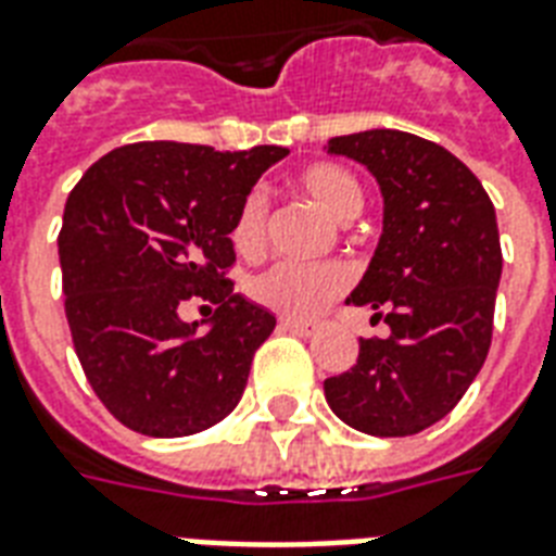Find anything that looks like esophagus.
Segmentation results:
<instances>
[{
  "mask_svg": "<svg viewBox=\"0 0 556 556\" xmlns=\"http://www.w3.org/2000/svg\"><path fill=\"white\" fill-rule=\"evenodd\" d=\"M279 329H286V332L294 334H312L317 329L315 320H296V317H282L279 320Z\"/></svg>",
  "mask_w": 556,
  "mask_h": 556,
  "instance_id": "esophagus-1",
  "label": "esophagus"
}]
</instances>
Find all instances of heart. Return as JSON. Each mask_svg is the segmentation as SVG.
Wrapping results in <instances>:
<instances>
[{
	"instance_id": "heart-1",
	"label": "heart",
	"mask_w": 556,
	"mask_h": 556,
	"mask_svg": "<svg viewBox=\"0 0 556 556\" xmlns=\"http://www.w3.org/2000/svg\"><path fill=\"white\" fill-rule=\"evenodd\" d=\"M294 186L312 198L332 222H350L364 210V189L353 172L334 163H312L294 175ZM230 241L239 256L256 260L268 241V206L260 192H250L236 210ZM350 286V270L338 262L326 265H296L277 262L248 282V294L260 306L286 317H312L326 303L344 294Z\"/></svg>"
}]
</instances>
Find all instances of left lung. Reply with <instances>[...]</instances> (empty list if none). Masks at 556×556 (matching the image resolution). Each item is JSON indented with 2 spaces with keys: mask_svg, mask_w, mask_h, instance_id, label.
I'll use <instances>...</instances> for the list:
<instances>
[{
  "mask_svg": "<svg viewBox=\"0 0 556 556\" xmlns=\"http://www.w3.org/2000/svg\"><path fill=\"white\" fill-rule=\"evenodd\" d=\"M329 154L367 165L384 198L367 274L346 296L391 326L324 381L334 417L372 438H408L455 408L493 341L502 244L484 186L455 154L405 130L334 137Z\"/></svg>",
  "mask_w": 556,
  "mask_h": 556,
  "instance_id": "obj_1",
  "label": "left lung"
}]
</instances>
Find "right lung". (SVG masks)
Wrapping results in <instances>:
<instances>
[{"mask_svg":"<svg viewBox=\"0 0 556 556\" xmlns=\"http://www.w3.org/2000/svg\"><path fill=\"white\" fill-rule=\"evenodd\" d=\"M288 148L137 142L66 198L58 256L78 362L104 408L148 438H186L239 405L277 317L232 291L239 203ZM203 302L201 325L182 320Z\"/></svg>","mask_w":556,"mask_h":556,"instance_id":"obj_1","label":"right lung"}]
</instances>
